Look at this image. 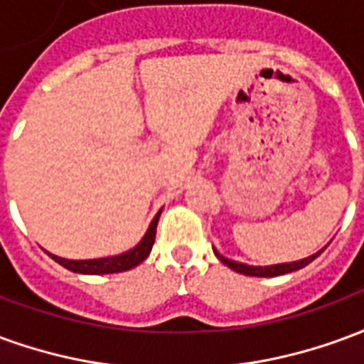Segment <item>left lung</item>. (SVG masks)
I'll list each match as a JSON object with an SVG mask.
<instances>
[{"mask_svg": "<svg viewBox=\"0 0 364 364\" xmlns=\"http://www.w3.org/2000/svg\"><path fill=\"white\" fill-rule=\"evenodd\" d=\"M321 252H323V250H320L318 253H314L310 257H304V259L292 261V263H277V265H267V267H253V265H245V263H237V261L228 259V257H224V255H220V253L214 250L216 257H218L224 265H228L230 269H234L236 273L247 274V277H279V274L292 273V271H298V269L306 267L308 263H312Z\"/></svg>", "mask_w": 364, "mask_h": 364, "instance_id": "obj_1", "label": "left lung"}]
</instances>
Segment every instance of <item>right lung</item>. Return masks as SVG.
Instances as JSON below:
<instances>
[{"label":"right lung","mask_w":364,"mask_h":364,"mask_svg":"<svg viewBox=\"0 0 364 364\" xmlns=\"http://www.w3.org/2000/svg\"><path fill=\"white\" fill-rule=\"evenodd\" d=\"M159 210L154 220H151L150 228L144 234V237L140 240V244L134 245L132 250L120 253V255H111V257H99V259H64V257H58V255H52L48 253L52 259L60 263L62 267H66L68 271H74V273L82 274H109V273H122V271H128V269L140 265L151 252V245L156 242V228H158L159 220Z\"/></svg>","instance_id":"add662e5"}]
</instances>
